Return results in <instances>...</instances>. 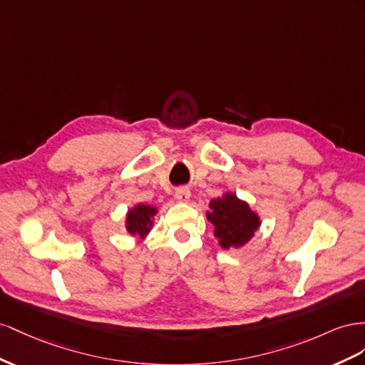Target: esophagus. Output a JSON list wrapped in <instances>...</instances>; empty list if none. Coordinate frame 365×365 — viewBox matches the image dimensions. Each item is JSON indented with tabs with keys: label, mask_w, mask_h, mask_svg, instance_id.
<instances>
[{
	"label": "esophagus",
	"mask_w": 365,
	"mask_h": 365,
	"mask_svg": "<svg viewBox=\"0 0 365 365\" xmlns=\"http://www.w3.org/2000/svg\"><path fill=\"white\" fill-rule=\"evenodd\" d=\"M175 200L180 203H188L191 199V191L188 188H177L175 190Z\"/></svg>",
	"instance_id": "34e87169"
}]
</instances>
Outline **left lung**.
I'll list each match as a JSON object with an SVG mask.
<instances>
[{
    "label": "left lung",
    "mask_w": 365,
    "mask_h": 365,
    "mask_svg": "<svg viewBox=\"0 0 365 365\" xmlns=\"http://www.w3.org/2000/svg\"><path fill=\"white\" fill-rule=\"evenodd\" d=\"M206 218L214 225V235L223 249L242 247L262 225L259 217L234 192H225L210 202Z\"/></svg>",
    "instance_id": "obj_1"
}]
</instances>
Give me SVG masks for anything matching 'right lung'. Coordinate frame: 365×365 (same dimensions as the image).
<instances>
[{"label": "right lung", "mask_w": 365, "mask_h": 365, "mask_svg": "<svg viewBox=\"0 0 365 365\" xmlns=\"http://www.w3.org/2000/svg\"><path fill=\"white\" fill-rule=\"evenodd\" d=\"M158 214V207L151 205L139 203L127 214V222H125V227L130 235H139L140 238H145L154 225L153 218Z\"/></svg>", "instance_id": "right-lung-1"}]
</instances>
